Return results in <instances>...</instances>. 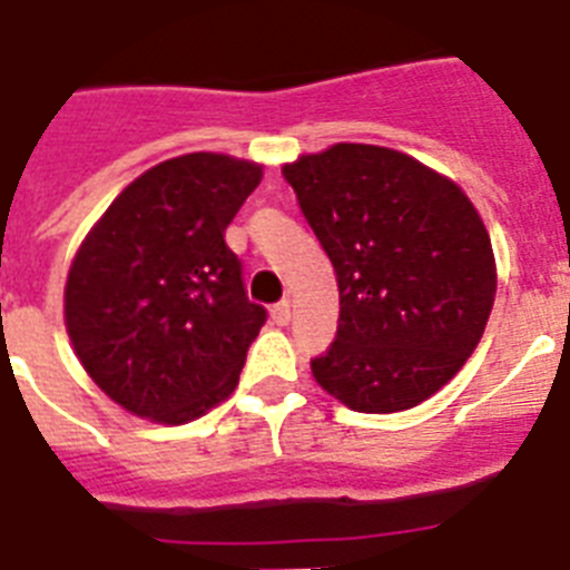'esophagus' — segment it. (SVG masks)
<instances>
[{
    "label": "esophagus",
    "instance_id": "1",
    "mask_svg": "<svg viewBox=\"0 0 570 570\" xmlns=\"http://www.w3.org/2000/svg\"><path fill=\"white\" fill-rule=\"evenodd\" d=\"M271 317H274L276 326H288V323H291V303H288V299L276 303L274 308H271Z\"/></svg>",
    "mask_w": 570,
    "mask_h": 570
}]
</instances>
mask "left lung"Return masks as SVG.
I'll use <instances>...</instances> for the list:
<instances>
[{"mask_svg": "<svg viewBox=\"0 0 570 570\" xmlns=\"http://www.w3.org/2000/svg\"><path fill=\"white\" fill-rule=\"evenodd\" d=\"M337 274V335L317 384L358 413L416 407L460 373L495 303V256L458 183L379 145L282 168Z\"/></svg>", "mask_w": 570, "mask_h": 570, "instance_id": "1", "label": "left lung"}]
</instances>
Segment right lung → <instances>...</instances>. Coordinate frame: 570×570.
Returning a JSON list of instances; mask_svg holds the SVG:
<instances>
[{
  "label": "right lung",
  "instance_id": "right-lung-1",
  "mask_svg": "<svg viewBox=\"0 0 570 570\" xmlns=\"http://www.w3.org/2000/svg\"><path fill=\"white\" fill-rule=\"evenodd\" d=\"M262 166L183 154L148 168L75 253L66 332L83 370L142 420L183 425L238 384L267 312L224 242Z\"/></svg>",
  "mask_w": 570,
  "mask_h": 570
}]
</instances>
